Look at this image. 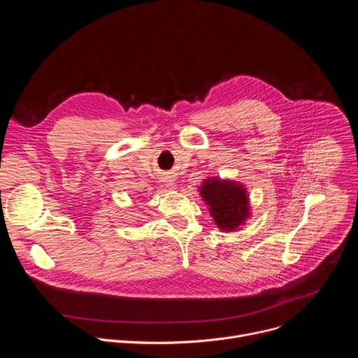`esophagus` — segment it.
Returning <instances> with one entry per match:
<instances>
[{
	"instance_id": "obj_1",
	"label": "esophagus",
	"mask_w": 358,
	"mask_h": 358,
	"mask_svg": "<svg viewBox=\"0 0 358 358\" xmlns=\"http://www.w3.org/2000/svg\"><path fill=\"white\" fill-rule=\"evenodd\" d=\"M166 182H167L166 185H167L169 188H174V187H176V185L173 184V180H166Z\"/></svg>"
}]
</instances>
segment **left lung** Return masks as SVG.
<instances>
[{
  "label": "left lung",
  "instance_id": "8db88e82",
  "mask_svg": "<svg viewBox=\"0 0 358 358\" xmlns=\"http://www.w3.org/2000/svg\"><path fill=\"white\" fill-rule=\"evenodd\" d=\"M217 225L222 229L238 228L248 217V198L241 185L231 181L208 180L201 188Z\"/></svg>",
  "mask_w": 358,
  "mask_h": 358
}]
</instances>
